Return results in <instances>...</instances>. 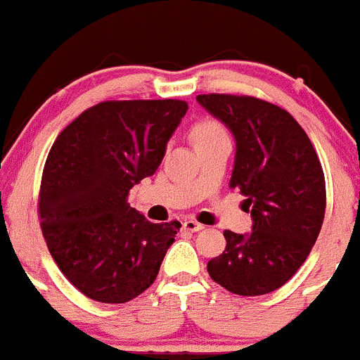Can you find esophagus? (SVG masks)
<instances>
[{"mask_svg": "<svg viewBox=\"0 0 360 360\" xmlns=\"http://www.w3.org/2000/svg\"><path fill=\"white\" fill-rule=\"evenodd\" d=\"M183 229L190 231V233H199V231L204 229V226H202V224H199V221L191 220V218H190V220L183 221Z\"/></svg>", "mask_w": 360, "mask_h": 360, "instance_id": "1", "label": "esophagus"}]
</instances>
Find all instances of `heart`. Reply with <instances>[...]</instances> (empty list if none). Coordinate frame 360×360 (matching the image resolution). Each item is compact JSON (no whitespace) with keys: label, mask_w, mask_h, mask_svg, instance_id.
Segmentation results:
<instances>
[{"label":"heart","mask_w":360,"mask_h":360,"mask_svg":"<svg viewBox=\"0 0 360 360\" xmlns=\"http://www.w3.org/2000/svg\"><path fill=\"white\" fill-rule=\"evenodd\" d=\"M190 139L195 146V149L204 146H210V143L220 142V140H229V134H227L226 127L221 126L218 120L214 119H200L197 120L190 131Z\"/></svg>","instance_id":"b5f03b06"}]
</instances>
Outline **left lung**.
<instances>
[{
  "mask_svg": "<svg viewBox=\"0 0 360 360\" xmlns=\"http://www.w3.org/2000/svg\"><path fill=\"white\" fill-rule=\"evenodd\" d=\"M236 140L229 186L245 195L252 233L224 231L226 250L207 263L211 278L241 297L284 286L316 243L327 206L320 158L300 124L268 101L197 96Z\"/></svg>",
  "mask_w": 360,
  "mask_h": 360,
  "instance_id": "1",
  "label": "left lung"
}]
</instances>
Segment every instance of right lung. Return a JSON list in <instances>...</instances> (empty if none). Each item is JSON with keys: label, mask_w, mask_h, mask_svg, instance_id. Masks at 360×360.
Segmentation results:
<instances>
[{"label": "right lung", "mask_w": 360, "mask_h": 360, "mask_svg": "<svg viewBox=\"0 0 360 360\" xmlns=\"http://www.w3.org/2000/svg\"><path fill=\"white\" fill-rule=\"evenodd\" d=\"M186 110L179 99L104 101L56 136L40 183V227L85 297L124 304L156 281L181 224H153L127 195L156 172Z\"/></svg>", "instance_id": "right-lung-1"}]
</instances>
